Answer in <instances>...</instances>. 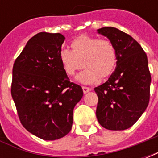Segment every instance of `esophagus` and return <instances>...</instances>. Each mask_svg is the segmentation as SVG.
Masks as SVG:
<instances>
[{"instance_id": "obj_1", "label": "esophagus", "mask_w": 158, "mask_h": 158, "mask_svg": "<svg viewBox=\"0 0 158 158\" xmlns=\"http://www.w3.org/2000/svg\"><path fill=\"white\" fill-rule=\"evenodd\" d=\"M82 89H83V91H84V93H85V94H86L87 92H89V90H90V88H89V87H85V86H83Z\"/></svg>"}]
</instances>
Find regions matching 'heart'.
<instances>
[{"label":"heart","instance_id":"obj_1","mask_svg":"<svg viewBox=\"0 0 158 158\" xmlns=\"http://www.w3.org/2000/svg\"><path fill=\"white\" fill-rule=\"evenodd\" d=\"M71 48L72 51H60V62L69 76L75 75L77 71L85 67L76 78L82 84H92L99 79H106L116 69L118 51L109 39L81 35L73 40Z\"/></svg>","mask_w":158,"mask_h":158}]
</instances>
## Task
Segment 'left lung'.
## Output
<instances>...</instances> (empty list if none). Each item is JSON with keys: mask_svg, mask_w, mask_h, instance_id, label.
<instances>
[{"mask_svg": "<svg viewBox=\"0 0 158 158\" xmlns=\"http://www.w3.org/2000/svg\"><path fill=\"white\" fill-rule=\"evenodd\" d=\"M98 33L115 45L118 62L108 80L94 89L98 96L96 118L105 129L124 130L135 123L149 103L147 56L135 40L114 27H104Z\"/></svg>", "mask_w": 158, "mask_h": 158, "instance_id": "left-lung-1", "label": "left lung"}]
</instances>
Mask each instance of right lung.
Returning a JSON list of instances; mask_svg holds the SVG:
<instances>
[{"label":"right lung","mask_w":158,"mask_h":158,"mask_svg":"<svg viewBox=\"0 0 158 158\" xmlns=\"http://www.w3.org/2000/svg\"><path fill=\"white\" fill-rule=\"evenodd\" d=\"M65 37L40 32L27 42L13 64L11 93L22 125L42 139L54 140L72 129L73 108L83 96L70 82L59 52Z\"/></svg>","instance_id":"right-lung-1"}]
</instances>
